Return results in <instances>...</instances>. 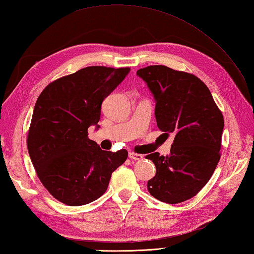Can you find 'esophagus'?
Instances as JSON below:
<instances>
[{"mask_svg": "<svg viewBox=\"0 0 254 254\" xmlns=\"http://www.w3.org/2000/svg\"><path fill=\"white\" fill-rule=\"evenodd\" d=\"M128 157H130L131 160H134V161H141V160H143V155H141V154L133 153V152L128 153Z\"/></svg>", "mask_w": 254, "mask_h": 254, "instance_id": "34e87169", "label": "esophagus"}]
</instances>
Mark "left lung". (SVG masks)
Masks as SVG:
<instances>
[{
	"label": "left lung",
	"mask_w": 254,
	"mask_h": 254,
	"mask_svg": "<svg viewBox=\"0 0 254 254\" xmlns=\"http://www.w3.org/2000/svg\"><path fill=\"white\" fill-rule=\"evenodd\" d=\"M155 100L157 127L173 133L170 155H146L156 166L147 190L163 202L178 203L197 195L220 160L223 117L199 78L155 64L138 69Z\"/></svg>",
	"instance_id": "obj_1"
}]
</instances>
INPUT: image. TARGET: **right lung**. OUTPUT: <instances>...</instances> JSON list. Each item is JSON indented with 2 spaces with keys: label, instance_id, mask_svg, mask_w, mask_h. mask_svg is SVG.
<instances>
[{
  "label": "right lung",
  "instance_id": "obj_1",
  "mask_svg": "<svg viewBox=\"0 0 254 254\" xmlns=\"http://www.w3.org/2000/svg\"><path fill=\"white\" fill-rule=\"evenodd\" d=\"M128 72L127 67H86L49 83L39 94L27 136L29 157L45 188L64 205L98 199L127 158V150L102 151L88 137V128L100 127L103 100Z\"/></svg>",
  "mask_w": 254,
  "mask_h": 254
}]
</instances>
